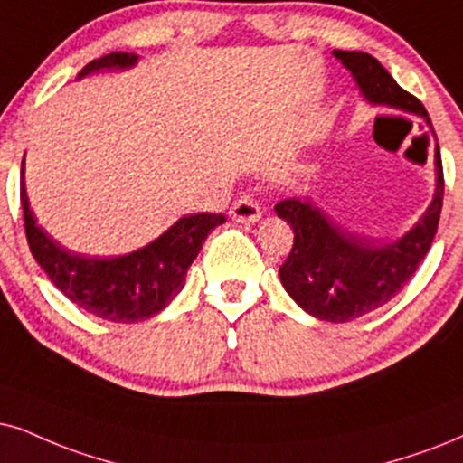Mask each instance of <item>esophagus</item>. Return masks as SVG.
I'll return each mask as SVG.
<instances>
[{"instance_id":"34e87169","label":"esophagus","mask_w":463,"mask_h":463,"mask_svg":"<svg viewBox=\"0 0 463 463\" xmlns=\"http://www.w3.org/2000/svg\"><path fill=\"white\" fill-rule=\"evenodd\" d=\"M231 215L237 222H259L260 220V204L251 194H243L239 196L235 204L231 207Z\"/></svg>"}]
</instances>
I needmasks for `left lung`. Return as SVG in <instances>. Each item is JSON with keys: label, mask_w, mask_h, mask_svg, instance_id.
<instances>
[{"label": "left lung", "mask_w": 463, "mask_h": 463, "mask_svg": "<svg viewBox=\"0 0 463 463\" xmlns=\"http://www.w3.org/2000/svg\"><path fill=\"white\" fill-rule=\"evenodd\" d=\"M333 55L353 72L363 96L372 104L423 115L430 124L419 98L402 90L376 57L361 51H333ZM436 177V196L423 218L402 239L384 245L344 231L309 198L279 201L275 213L295 232L288 259L279 267L286 292L307 314L326 323H348L393 299L430 251L440 222L444 175L438 145Z\"/></svg>", "instance_id": "left-lung-1"}]
</instances>
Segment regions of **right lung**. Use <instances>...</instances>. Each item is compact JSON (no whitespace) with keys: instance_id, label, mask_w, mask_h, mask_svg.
I'll return each mask as SVG.
<instances>
[{"instance_id":"right-lung-1","label":"right lung","mask_w":463,"mask_h":463,"mask_svg":"<svg viewBox=\"0 0 463 463\" xmlns=\"http://www.w3.org/2000/svg\"><path fill=\"white\" fill-rule=\"evenodd\" d=\"M134 52H109L80 70L85 76L98 70L130 68L137 63ZM25 164V160H23ZM21 164V207L25 237L33 259L44 269L52 284L70 301L98 318L110 323H138L156 316L184 288L192 260L201 251L204 239L215 226L224 224V213L184 215L164 235L132 254L115 259H87L52 241L38 226L29 209Z\"/></svg>"}]
</instances>
